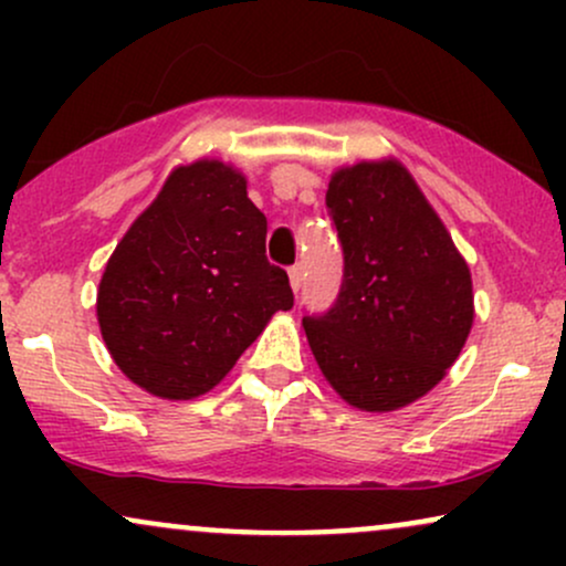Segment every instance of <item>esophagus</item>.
Instances as JSON below:
<instances>
[{
	"instance_id": "esophagus-1",
	"label": "esophagus",
	"mask_w": 566,
	"mask_h": 566,
	"mask_svg": "<svg viewBox=\"0 0 566 566\" xmlns=\"http://www.w3.org/2000/svg\"><path fill=\"white\" fill-rule=\"evenodd\" d=\"M290 284H292V292H301L303 287V265H292L290 269Z\"/></svg>"
}]
</instances>
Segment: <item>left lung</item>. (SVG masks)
I'll list each match as a JSON object with an SVG mask.
<instances>
[{
	"instance_id": "left-lung-1",
	"label": "left lung",
	"mask_w": 566,
	"mask_h": 566,
	"mask_svg": "<svg viewBox=\"0 0 566 566\" xmlns=\"http://www.w3.org/2000/svg\"><path fill=\"white\" fill-rule=\"evenodd\" d=\"M327 207L346 265L333 308L303 319L305 337L343 401L394 412L431 391L469 340V263L394 157L337 167Z\"/></svg>"
}]
</instances>
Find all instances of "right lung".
Segmentation results:
<instances>
[{"instance_id": "add662e5", "label": "right lung", "mask_w": 566, "mask_h": 566, "mask_svg": "<svg viewBox=\"0 0 566 566\" xmlns=\"http://www.w3.org/2000/svg\"><path fill=\"white\" fill-rule=\"evenodd\" d=\"M265 216L220 159L167 175L97 284V324L114 365L159 399L216 388L276 311L287 271L265 261Z\"/></svg>"}]
</instances>
